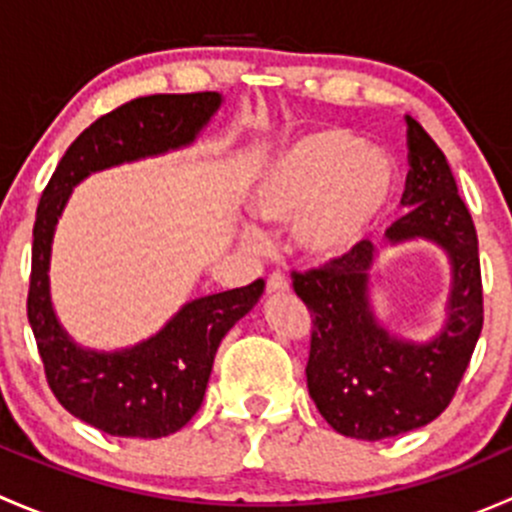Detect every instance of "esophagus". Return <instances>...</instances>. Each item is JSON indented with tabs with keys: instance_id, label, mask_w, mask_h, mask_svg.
Listing matches in <instances>:
<instances>
[{
	"instance_id": "34e87169",
	"label": "esophagus",
	"mask_w": 512,
	"mask_h": 512,
	"mask_svg": "<svg viewBox=\"0 0 512 512\" xmlns=\"http://www.w3.org/2000/svg\"><path fill=\"white\" fill-rule=\"evenodd\" d=\"M289 292V282L282 275H272L267 280V294H285Z\"/></svg>"
}]
</instances>
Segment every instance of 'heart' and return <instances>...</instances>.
<instances>
[{
  "label": "heart",
  "instance_id": "b5f03b06",
  "mask_svg": "<svg viewBox=\"0 0 512 512\" xmlns=\"http://www.w3.org/2000/svg\"><path fill=\"white\" fill-rule=\"evenodd\" d=\"M396 185L389 153L347 128H319L260 165L247 203L262 223L294 227V250L309 267H337L366 245Z\"/></svg>",
  "mask_w": 512,
  "mask_h": 512
}]
</instances>
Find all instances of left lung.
<instances>
[{
    "label": "left lung",
    "instance_id": "8db88e82",
    "mask_svg": "<svg viewBox=\"0 0 512 512\" xmlns=\"http://www.w3.org/2000/svg\"><path fill=\"white\" fill-rule=\"evenodd\" d=\"M409 213L386 230L391 245L431 242L451 267L446 317L431 339L396 337L374 312L376 247L337 267L294 272V292L312 312L307 389L337 433L381 441L426 426L451 404L483 329L478 237L446 156L406 116Z\"/></svg>",
    "mask_w": 512,
    "mask_h": 512
}]
</instances>
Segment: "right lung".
Returning a JSON list of instances; mask_svg holds the SVG:
<instances>
[{"label":"right lung","mask_w":512,"mask_h":512,"mask_svg":"<svg viewBox=\"0 0 512 512\" xmlns=\"http://www.w3.org/2000/svg\"><path fill=\"white\" fill-rule=\"evenodd\" d=\"M220 106L223 94L218 91L158 94L123 103L71 143L36 208L27 317L46 381L69 414L111 436H170L195 416L220 342L260 302L265 280L190 299L153 337L133 347L86 349L61 327L51 302L56 225L81 180L193 146Z\"/></svg>","instance_id":"add662e5"}]
</instances>
